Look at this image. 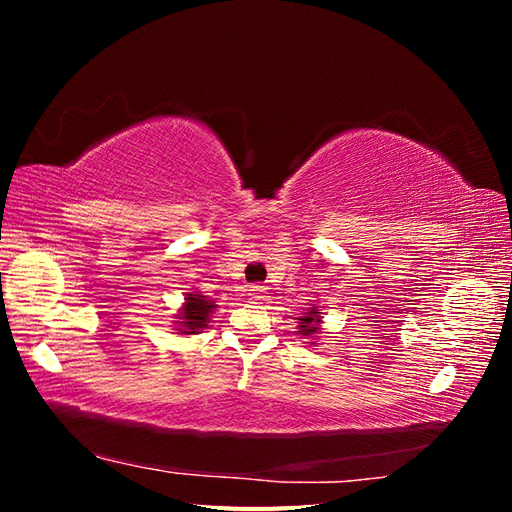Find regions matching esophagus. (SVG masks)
I'll list each match as a JSON object with an SVG mask.
<instances>
[{
	"instance_id": "34e87169",
	"label": "esophagus",
	"mask_w": 512,
	"mask_h": 512,
	"mask_svg": "<svg viewBox=\"0 0 512 512\" xmlns=\"http://www.w3.org/2000/svg\"><path fill=\"white\" fill-rule=\"evenodd\" d=\"M262 299V286H252V292H250V301L252 303H258Z\"/></svg>"
}]
</instances>
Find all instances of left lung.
I'll return each mask as SVG.
<instances>
[{
  "label": "left lung",
  "instance_id": "left-lung-1",
  "mask_svg": "<svg viewBox=\"0 0 512 512\" xmlns=\"http://www.w3.org/2000/svg\"><path fill=\"white\" fill-rule=\"evenodd\" d=\"M299 320V335H303V337H316L314 333H318V329H320V312L316 307H309V312L307 314H303L301 318H297ZM307 344H314V342H307Z\"/></svg>",
  "mask_w": 512,
  "mask_h": 512
}]
</instances>
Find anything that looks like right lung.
<instances>
[{"label": "right lung", "mask_w": 512, "mask_h": 512, "mask_svg": "<svg viewBox=\"0 0 512 512\" xmlns=\"http://www.w3.org/2000/svg\"><path fill=\"white\" fill-rule=\"evenodd\" d=\"M215 309V301H209L203 294H185V303L181 307L179 316V333L181 335H196L203 329H207L209 316L213 314Z\"/></svg>", "instance_id": "obj_1"}]
</instances>
